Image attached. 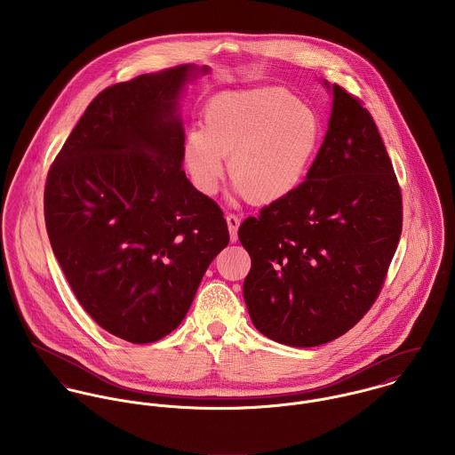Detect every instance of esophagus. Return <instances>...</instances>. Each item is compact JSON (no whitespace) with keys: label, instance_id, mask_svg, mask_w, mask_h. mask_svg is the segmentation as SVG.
Here are the masks:
<instances>
[{"label":"esophagus","instance_id":"obj_1","mask_svg":"<svg viewBox=\"0 0 455 455\" xmlns=\"http://www.w3.org/2000/svg\"><path fill=\"white\" fill-rule=\"evenodd\" d=\"M226 220H228V229H229V236L233 242L238 240V228H240V217L236 213H226Z\"/></svg>","mask_w":455,"mask_h":455}]
</instances>
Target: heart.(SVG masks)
Masks as SVG:
<instances>
[{
	"instance_id": "heart-1",
	"label": "heart",
	"mask_w": 455,
	"mask_h": 455,
	"mask_svg": "<svg viewBox=\"0 0 455 455\" xmlns=\"http://www.w3.org/2000/svg\"><path fill=\"white\" fill-rule=\"evenodd\" d=\"M321 141L317 114L282 87L231 91L213 96L203 128L184 140V163L196 189L215 195L224 180L226 156L235 191L264 204L292 193L303 180Z\"/></svg>"
}]
</instances>
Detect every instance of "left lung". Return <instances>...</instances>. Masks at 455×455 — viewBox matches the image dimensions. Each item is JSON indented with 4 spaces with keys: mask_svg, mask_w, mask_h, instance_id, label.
Segmentation results:
<instances>
[{
    "mask_svg": "<svg viewBox=\"0 0 455 455\" xmlns=\"http://www.w3.org/2000/svg\"><path fill=\"white\" fill-rule=\"evenodd\" d=\"M401 228V188L379 128L364 103L334 84L329 130L307 180L238 229L252 260L243 282L252 323L291 347L345 334L377 301Z\"/></svg>",
    "mask_w": 455,
    "mask_h": 455,
    "instance_id": "8db88e82",
    "label": "left lung"
}]
</instances>
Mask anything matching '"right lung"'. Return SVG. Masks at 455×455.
<instances>
[{
    "mask_svg": "<svg viewBox=\"0 0 455 455\" xmlns=\"http://www.w3.org/2000/svg\"><path fill=\"white\" fill-rule=\"evenodd\" d=\"M195 71L177 66L103 89L45 182V226L73 294L96 324L131 343L157 341L184 321L229 243L224 212L180 163L177 98Z\"/></svg>",
    "mask_w": 455,
    "mask_h": 455,
    "instance_id": "add662e5",
    "label": "right lung"
}]
</instances>
